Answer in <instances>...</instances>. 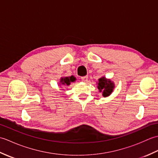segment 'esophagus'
Masks as SVG:
<instances>
[{
    "mask_svg": "<svg viewBox=\"0 0 158 158\" xmlns=\"http://www.w3.org/2000/svg\"><path fill=\"white\" fill-rule=\"evenodd\" d=\"M81 79V80H82L83 81L87 82V81H88V76H84V77H82Z\"/></svg>",
    "mask_w": 158,
    "mask_h": 158,
    "instance_id": "obj_1",
    "label": "esophagus"
}]
</instances>
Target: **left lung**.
<instances>
[{"instance_id":"1","label":"left lung","mask_w":158,"mask_h":158,"mask_svg":"<svg viewBox=\"0 0 158 158\" xmlns=\"http://www.w3.org/2000/svg\"><path fill=\"white\" fill-rule=\"evenodd\" d=\"M114 83L110 79H106L105 77H102L98 79V89L100 92L102 93L104 97L109 96L112 93L114 89Z\"/></svg>"}]
</instances>
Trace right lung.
Instances as JSON below:
<instances>
[{"mask_svg":"<svg viewBox=\"0 0 158 158\" xmlns=\"http://www.w3.org/2000/svg\"><path fill=\"white\" fill-rule=\"evenodd\" d=\"M75 80H76V78L73 75L70 77H62L60 81V85H63V86H68L70 84V83L75 81Z\"/></svg>","mask_w":158,"mask_h":158,"instance_id":"add662e5","label":"right lung"}]
</instances>
